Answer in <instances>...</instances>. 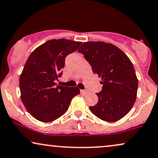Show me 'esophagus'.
<instances>
[{
	"instance_id": "obj_1",
	"label": "esophagus",
	"mask_w": 158,
	"mask_h": 158,
	"mask_svg": "<svg viewBox=\"0 0 158 158\" xmlns=\"http://www.w3.org/2000/svg\"><path fill=\"white\" fill-rule=\"evenodd\" d=\"M80 93L81 94H84V95H85V94H87V93H88V91H87V89H81Z\"/></svg>"
}]
</instances>
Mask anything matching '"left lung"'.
Wrapping results in <instances>:
<instances>
[{"label":"left lung","mask_w":158,"mask_h":158,"mask_svg":"<svg viewBox=\"0 0 158 158\" xmlns=\"http://www.w3.org/2000/svg\"><path fill=\"white\" fill-rule=\"evenodd\" d=\"M92 70L101 78L98 102L89 110L102 120L115 122L125 117L136 99L138 79L134 67L121 49L101 41L85 42L78 49Z\"/></svg>","instance_id":"left-lung-1"}]
</instances>
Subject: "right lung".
<instances>
[{"instance_id": "obj_1", "label": "right lung", "mask_w": 158, "mask_h": 158, "mask_svg": "<svg viewBox=\"0 0 158 158\" xmlns=\"http://www.w3.org/2000/svg\"><path fill=\"white\" fill-rule=\"evenodd\" d=\"M81 44L64 39H52L29 56L19 78V89L25 109L38 120L49 123L59 118L79 93L78 87L56 85L55 81L63 74L66 56Z\"/></svg>"}]
</instances>
